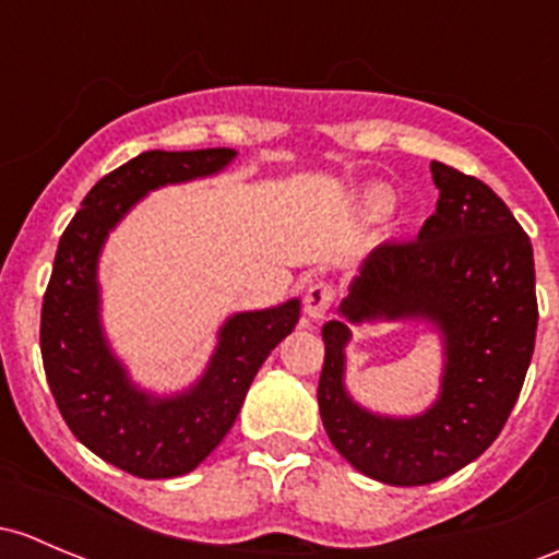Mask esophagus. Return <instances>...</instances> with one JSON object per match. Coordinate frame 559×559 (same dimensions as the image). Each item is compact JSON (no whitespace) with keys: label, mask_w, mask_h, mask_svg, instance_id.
Segmentation results:
<instances>
[{"label":"esophagus","mask_w":559,"mask_h":559,"mask_svg":"<svg viewBox=\"0 0 559 559\" xmlns=\"http://www.w3.org/2000/svg\"><path fill=\"white\" fill-rule=\"evenodd\" d=\"M302 302H305V313H308V319L313 321L324 319L334 302V286L329 284V281H316V284H310L308 289H305Z\"/></svg>","instance_id":"obj_1"}]
</instances>
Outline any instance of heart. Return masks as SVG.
Returning a JSON list of instances; mask_svg holds the SVG:
<instances>
[{"label":"heart","instance_id":"heart-1","mask_svg":"<svg viewBox=\"0 0 559 559\" xmlns=\"http://www.w3.org/2000/svg\"><path fill=\"white\" fill-rule=\"evenodd\" d=\"M378 201H380V198H378Z\"/></svg>","mask_w":559,"mask_h":559}]
</instances>
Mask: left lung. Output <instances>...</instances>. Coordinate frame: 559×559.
I'll return each mask as SVG.
<instances>
[{
  "label": "left lung",
  "mask_w": 559,
  "mask_h": 559,
  "mask_svg": "<svg viewBox=\"0 0 559 559\" xmlns=\"http://www.w3.org/2000/svg\"><path fill=\"white\" fill-rule=\"evenodd\" d=\"M437 211L418 238L367 257L340 302L350 324L426 319L442 332L439 399L415 418L367 413L343 385L350 329L329 321L319 409L340 455L367 477L396 487L431 485L496 442L507 426L538 326L536 267L527 233L485 185L431 163Z\"/></svg>",
  "instance_id": "1"
}]
</instances>
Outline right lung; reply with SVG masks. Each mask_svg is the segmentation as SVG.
Masks as SVG:
<instances>
[{
  "label": "right lung",
  "mask_w": 559,
  "mask_h": 559,
  "mask_svg": "<svg viewBox=\"0 0 559 559\" xmlns=\"http://www.w3.org/2000/svg\"><path fill=\"white\" fill-rule=\"evenodd\" d=\"M233 157L227 146L141 152L87 192L58 243L39 324L47 385L74 437L133 477H181L205 461L233 428L262 361L299 319V299L235 313L203 378L168 399L133 385L104 337L96 264L111 227L150 190L211 176Z\"/></svg>",
  "instance_id": "1"
}]
</instances>
